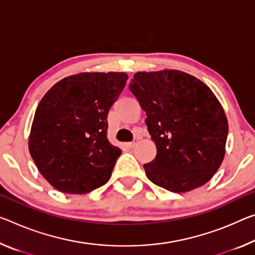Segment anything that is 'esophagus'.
<instances>
[{"label": "esophagus", "mask_w": 255, "mask_h": 255, "mask_svg": "<svg viewBox=\"0 0 255 255\" xmlns=\"http://www.w3.org/2000/svg\"><path fill=\"white\" fill-rule=\"evenodd\" d=\"M138 142H139V140H138V138H135L134 140H132V142H130V143H128V144H127V146H128L129 148H132V147H135L137 144H138Z\"/></svg>", "instance_id": "1"}]
</instances>
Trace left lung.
Segmentation results:
<instances>
[{
    "instance_id": "left-lung-1",
    "label": "left lung",
    "mask_w": 255,
    "mask_h": 255,
    "mask_svg": "<svg viewBox=\"0 0 255 255\" xmlns=\"http://www.w3.org/2000/svg\"><path fill=\"white\" fill-rule=\"evenodd\" d=\"M129 88L146 112L156 156L144 164L147 178L173 193L212 178L226 153L228 121L213 92L184 71H139Z\"/></svg>"
}]
</instances>
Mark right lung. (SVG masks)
Segmentation results:
<instances>
[{
    "mask_svg": "<svg viewBox=\"0 0 255 255\" xmlns=\"http://www.w3.org/2000/svg\"><path fill=\"white\" fill-rule=\"evenodd\" d=\"M125 72H82L40 100L28 148L44 178L67 194H86L110 179L121 149L109 142L108 113L127 83Z\"/></svg>",
    "mask_w": 255,
    "mask_h": 255,
    "instance_id": "add662e5",
    "label": "right lung"
}]
</instances>
